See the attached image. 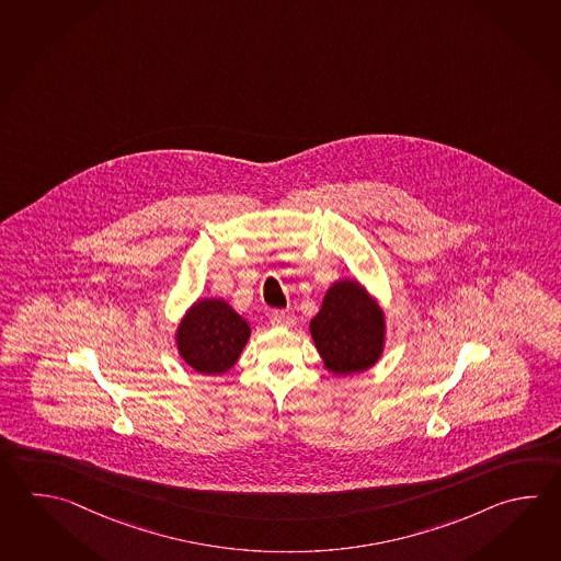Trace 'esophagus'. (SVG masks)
Listing matches in <instances>:
<instances>
[{"label":"esophagus","mask_w":561,"mask_h":561,"mask_svg":"<svg viewBox=\"0 0 561 561\" xmlns=\"http://www.w3.org/2000/svg\"><path fill=\"white\" fill-rule=\"evenodd\" d=\"M270 323L275 328H289L294 323V316L284 309H274L270 316Z\"/></svg>","instance_id":"obj_1"}]
</instances>
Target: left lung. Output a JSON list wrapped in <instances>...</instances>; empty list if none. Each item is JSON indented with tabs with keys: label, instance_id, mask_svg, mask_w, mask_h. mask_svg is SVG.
Masks as SVG:
<instances>
[{
	"label": "left lung",
	"instance_id": "1",
	"mask_svg": "<svg viewBox=\"0 0 561 561\" xmlns=\"http://www.w3.org/2000/svg\"><path fill=\"white\" fill-rule=\"evenodd\" d=\"M309 330L323 364L333 374L364 371L381 355L383 313L364 287L350 279L328 289Z\"/></svg>",
	"mask_w": 561,
	"mask_h": 561
}]
</instances>
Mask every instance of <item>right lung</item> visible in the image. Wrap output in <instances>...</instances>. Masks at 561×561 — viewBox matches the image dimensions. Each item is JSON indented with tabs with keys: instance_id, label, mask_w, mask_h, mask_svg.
Listing matches in <instances>:
<instances>
[{
	"instance_id": "right-lung-1",
	"label": "right lung",
	"mask_w": 561,
	"mask_h": 561,
	"mask_svg": "<svg viewBox=\"0 0 561 561\" xmlns=\"http://www.w3.org/2000/svg\"><path fill=\"white\" fill-rule=\"evenodd\" d=\"M250 337L248 321L221 299H202L178 330V347L187 366L199 374H224L240 357Z\"/></svg>"
}]
</instances>
